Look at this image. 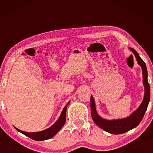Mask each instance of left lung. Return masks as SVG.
Wrapping results in <instances>:
<instances>
[{"mask_svg":"<svg viewBox=\"0 0 153 153\" xmlns=\"http://www.w3.org/2000/svg\"><path fill=\"white\" fill-rule=\"evenodd\" d=\"M129 49L134 53L137 63L142 68L144 95L143 100L139 107L127 117L111 120H105L97 113L94 98L92 96H91V98H90V108H91L90 109H91V115L93 121L99 128L112 134H123L130 129L135 128L143 119L144 115L150 102L151 90H150V85L148 82V72H147L146 64L134 48H129Z\"/></svg>","mask_w":153,"mask_h":153,"instance_id":"1","label":"left lung"}]
</instances>
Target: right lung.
I'll use <instances>...</instances> for the list:
<instances>
[{"label":"right lung","instance_id":"1","mask_svg":"<svg viewBox=\"0 0 153 153\" xmlns=\"http://www.w3.org/2000/svg\"><path fill=\"white\" fill-rule=\"evenodd\" d=\"M69 102H70V101H69V102L67 103V105L65 106V107L63 108V109L61 113L60 117H59L57 121H56L53 126H51L50 128L46 129L45 130L37 131V132H27V131L20 130V129H17V128H15V127H14V128L16 129L18 131L24 134L25 136L29 137V138L34 140L36 141H42L53 138V137L55 136L56 134L59 132V130L63 128L65 123L67 107L69 104Z\"/></svg>","mask_w":153,"mask_h":153}]
</instances>
